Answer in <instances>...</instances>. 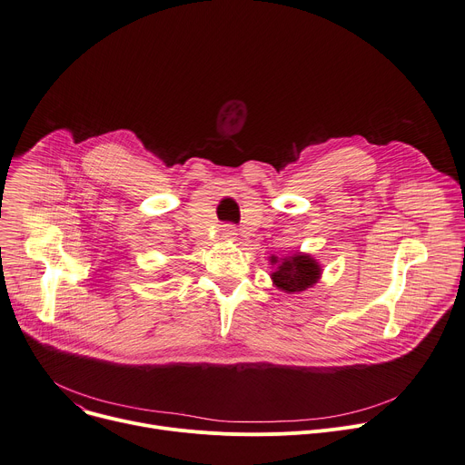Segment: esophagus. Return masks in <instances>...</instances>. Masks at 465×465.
Returning <instances> with one entry per match:
<instances>
[{"label":"esophagus","mask_w":465,"mask_h":465,"mask_svg":"<svg viewBox=\"0 0 465 465\" xmlns=\"http://www.w3.org/2000/svg\"><path fill=\"white\" fill-rule=\"evenodd\" d=\"M223 235H224L226 239H235L237 228H235L233 224H224V226H223Z\"/></svg>","instance_id":"34e87169"}]
</instances>
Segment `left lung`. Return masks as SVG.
<instances>
[{"label":"left lung","instance_id":"8db88e82","mask_svg":"<svg viewBox=\"0 0 465 465\" xmlns=\"http://www.w3.org/2000/svg\"><path fill=\"white\" fill-rule=\"evenodd\" d=\"M276 263V258H272ZM321 269L317 262L306 254H294L285 258L278 269L272 272V280L276 287L283 289L285 292H297L312 287L319 280Z\"/></svg>","mask_w":465,"mask_h":465}]
</instances>
